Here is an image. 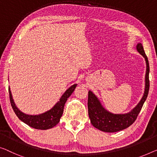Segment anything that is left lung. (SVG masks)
Here are the masks:
<instances>
[{
	"instance_id": "obj_1",
	"label": "left lung",
	"mask_w": 157,
	"mask_h": 157,
	"mask_svg": "<svg viewBox=\"0 0 157 157\" xmlns=\"http://www.w3.org/2000/svg\"><path fill=\"white\" fill-rule=\"evenodd\" d=\"M137 51L144 58L146 63L145 86L142 99L137 106L125 113H113L104 108L101 101L92 91L88 92V113L92 125L103 132H115L125 129L136 120L144 101L148 96L149 90V65L147 57L141 43L136 46Z\"/></svg>"
}]
</instances>
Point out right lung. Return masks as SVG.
<instances>
[{"label": "right lung", "mask_w": 157, "mask_h": 157, "mask_svg": "<svg viewBox=\"0 0 157 157\" xmlns=\"http://www.w3.org/2000/svg\"><path fill=\"white\" fill-rule=\"evenodd\" d=\"M77 85H78L77 84H74L71 86H70L63 93V94L61 96L59 101L56 103L51 109L42 113L37 114V115L27 114L21 111L15 104L10 89L9 87V94H10L11 106L18 118L31 128L37 130L51 129V128L55 127L60 122V118H61L63 113L65 102L67 100V98L74 92Z\"/></svg>", "instance_id": "add662e5"}]
</instances>
